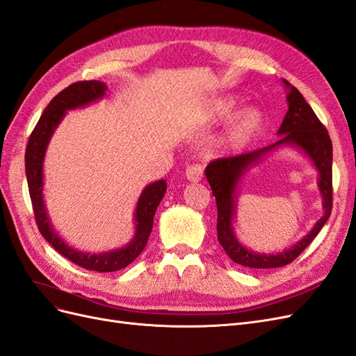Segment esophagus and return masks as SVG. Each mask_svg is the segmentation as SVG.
<instances>
[{"label":"esophagus","mask_w":356,"mask_h":356,"mask_svg":"<svg viewBox=\"0 0 356 356\" xmlns=\"http://www.w3.org/2000/svg\"><path fill=\"white\" fill-rule=\"evenodd\" d=\"M186 177L190 182H199L203 177V168L200 165H190L186 169Z\"/></svg>","instance_id":"esophagus-1"}]
</instances>
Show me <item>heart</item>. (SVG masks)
<instances>
[{"mask_svg":"<svg viewBox=\"0 0 356 356\" xmlns=\"http://www.w3.org/2000/svg\"><path fill=\"white\" fill-rule=\"evenodd\" d=\"M236 105H238V99L232 95L218 96L207 108V117L211 122H224L225 118H229L232 113L234 111ZM264 124L263 115L260 111L255 108H242L236 113L229 122L227 131H225V141H227L232 147H243L250 144L252 139L261 132Z\"/></svg>","mask_w":356,"mask_h":356,"instance_id":"heart-1","label":"heart"}]
</instances>
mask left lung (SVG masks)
Returning a JSON list of instances; mask_svg holds the SVG:
<instances>
[{"instance_id": "8db88e82", "label": "left lung", "mask_w": 356, "mask_h": 356, "mask_svg": "<svg viewBox=\"0 0 356 356\" xmlns=\"http://www.w3.org/2000/svg\"><path fill=\"white\" fill-rule=\"evenodd\" d=\"M288 89L286 101L288 111L284 122L279 127L277 135L281 136L272 145L255 149V152L224 157L211 161L204 169V175L212 188L218 209L217 233L218 242L234 263L251 268H275L282 267L294 261L303 252L307 245L316 238V234L324 227L330 218L332 209V144L325 126L312 110L294 86L286 80H282ZM282 146H293L300 149L316 166L320 174L318 188L323 196L325 215L317 222L303 240H300L288 250L275 254L255 253L248 250L237 238L232 229V218L235 216V199L237 198V187L245 172L262 161L266 155Z\"/></svg>"}]
</instances>
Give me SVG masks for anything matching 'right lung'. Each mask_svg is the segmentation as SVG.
I'll return each mask as SVG.
<instances>
[{
	"label": "right lung",
	"instance_id": "obj_1",
	"mask_svg": "<svg viewBox=\"0 0 356 356\" xmlns=\"http://www.w3.org/2000/svg\"><path fill=\"white\" fill-rule=\"evenodd\" d=\"M106 92V84L102 81H79L68 86L58 93L55 98L50 101L46 106L44 113L40 117L37 126L32 131L25 152V170L28 179L29 196L32 202V209H34L35 221L38 225L40 233L44 236V239L55 248L74 264L88 268L95 272H115L120 268L131 264L135 258L144 251L149 233L153 230L154 213L159 203L163 199L166 193V181L159 179L156 182L148 184L141 196L138 199L135 209V236L132 241L126 246L118 248V250L90 254L75 250L70 246L53 229L50 218L46 211L44 199H42V163H44L46 149L50 143V138L55 134L56 127L65 117L68 110L81 108V106L89 105L95 101L104 98Z\"/></svg>",
	"mask_w": 356,
	"mask_h": 356
}]
</instances>
